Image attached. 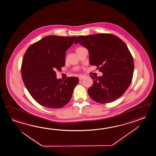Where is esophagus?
Masks as SVG:
<instances>
[{
  "mask_svg": "<svg viewBox=\"0 0 156 156\" xmlns=\"http://www.w3.org/2000/svg\"><path fill=\"white\" fill-rule=\"evenodd\" d=\"M79 78L80 80H81L83 79V78H84V76H82V75H80L79 77Z\"/></svg>",
  "mask_w": 156,
  "mask_h": 156,
  "instance_id": "1",
  "label": "esophagus"
}]
</instances>
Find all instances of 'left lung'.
I'll list each match as a JSON object with an SVG mask.
<instances>
[{"label":"left lung","instance_id":"obj_1","mask_svg":"<svg viewBox=\"0 0 156 156\" xmlns=\"http://www.w3.org/2000/svg\"><path fill=\"white\" fill-rule=\"evenodd\" d=\"M78 43L88 49L90 64L103 73L102 76H90L94 83L88 89L90 97L101 104L120 98L130 85L134 71L133 59L125 43L104 33L79 36L75 42Z\"/></svg>","mask_w":156,"mask_h":156}]
</instances>
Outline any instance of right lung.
I'll return each mask as SVG.
<instances>
[{
    "instance_id": "add662e5",
    "label": "right lung",
    "mask_w": 156,
    "mask_h": 156,
    "mask_svg": "<svg viewBox=\"0 0 156 156\" xmlns=\"http://www.w3.org/2000/svg\"><path fill=\"white\" fill-rule=\"evenodd\" d=\"M76 37L49 35L33 44L25 53L21 67L23 81L40 105L59 108L70 100L79 79L77 77L58 79L55 71L64 66L66 51Z\"/></svg>"
}]
</instances>
